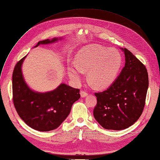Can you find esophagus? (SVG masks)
I'll use <instances>...</instances> for the list:
<instances>
[{
    "label": "esophagus",
    "instance_id": "esophagus-1",
    "mask_svg": "<svg viewBox=\"0 0 160 160\" xmlns=\"http://www.w3.org/2000/svg\"><path fill=\"white\" fill-rule=\"evenodd\" d=\"M80 95H81V97L84 98V97H85L87 96V93L86 92L83 91H81L80 92Z\"/></svg>",
    "mask_w": 160,
    "mask_h": 160
}]
</instances>
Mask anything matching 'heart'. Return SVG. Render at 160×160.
Masks as SVG:
<instances>
[{"instance_id":"heart-1","label":"heart","mask_w":160,"mask_h":160,"mask_svg":"<svg viewBox=\"0 0 160 160\" xmlns=\"http://www.w3.org/2000/svg\"><path fill=\"white\" fill-rule=\"evenodd\" d=\"M76 64L68 68L70 78L80 82L84 71H88V78L93 85L105 88L117 78L122 65V57L116 49L93 44L82 48L75 56Z\"/></svg>"}]
</instances>
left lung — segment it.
<instances>
[{
	"mask_svg": "<svg viewBox=\"0 0 160 160\" xmlns=\"http://www.w3.org/2000/svg\"><path fill=\"white\" fill-rule=\"evenodd\" d=\"M121 49L125 65L120 74L106 91L95 94L97 104L93 115L107 130H124L138 120L149 85L145 66L127 49Z\"/></svg>",
	"mask_w": 160,
	"mask_h": 160,
	"instance_id": "left-lung-1",
	"label": "left lung"
}]
</instances>
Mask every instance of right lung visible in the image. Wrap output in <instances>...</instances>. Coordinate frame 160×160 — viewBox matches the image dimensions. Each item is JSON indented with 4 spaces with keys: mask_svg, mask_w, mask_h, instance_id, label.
Wrapping results in <instances>:
<instances>
[{
    "mask_svg": "<svg viewBox=\"0 0 160 160\" xmlns=\"http://www.w3.org/2000/svg\"><path fill=\"white\" fill-rule=\"evenodd\" d=\"M63 37L38 42L49 44L62 40ZM27 56L16 63L12 75L13 102L19 117L30 128L41 132L56 129L68 117L73 104L80 98L79 89L61 83L53 91L40 92L27 85L22 66Z\"/></svg>",
    "mask_w": 160,
    "mask_h": 160,
    "instance_id": "obj_1",
    "label": "right lung"
}]
</instances>
